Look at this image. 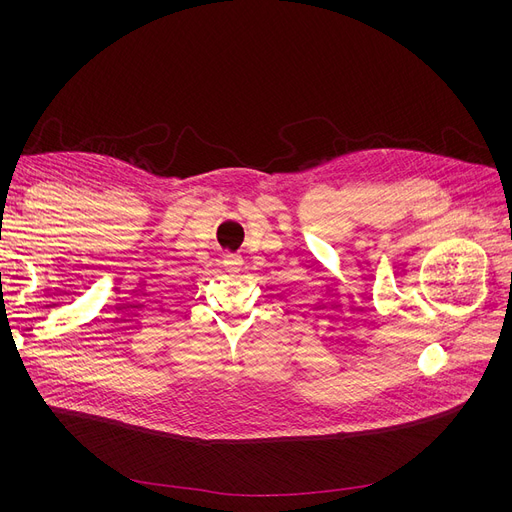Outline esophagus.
Instances as JSON below:
<instances>
[{
    "mask_svg": "<svg viewBox=\"0 0 512 512\" xmlns=\"http://www.w3.org/2000/svg\"><path fill=\"white\" fill-rule=\"evenodd\" d=\"M240 257L238 255H232V253H228V255H224V265H226V270L228 272H238V267H240Z\"/></svg>",
    "mask_w": 512,
    "mask_h": 512,
    "instance_id": "obj_1",
    "label": "esophagus"
}]
</instances>
